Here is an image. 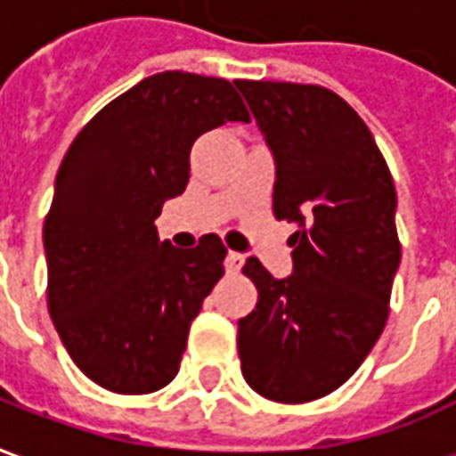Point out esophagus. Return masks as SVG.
Instances as JSON below:
<instances>
[{
	"instance_id": "esophagus-1",
	"label": "esophagus",
	"mask_w": 456,
	"mask_h": 456,
	"mask_svg": "<svg viewBox=\"0 0 456 456\" xmlns=\"http://www.w3.org/2000/svg\"><path fill=\"white\" fill-rule=\"evenodd\" d=\"M244 266V256L237 254V251H229L227 258H224V268H227V273H239Z\"/></svg>"
}]
</instances>
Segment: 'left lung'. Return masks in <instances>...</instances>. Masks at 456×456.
<instances>
[{"label": "left lung", "mask_w": 456, "mask_h": 456, "mask_svg": "<svg viewBox=\"0 0 456 456\" xmlns=\"http://www.w3.org/2000/svg\"><path fill=\"white\" fill-rule=\"evenodd\" d=\"M237 87L276 160V219L297 224L290 276L273 278L254 256L244 264L258 303L239 320L241 373L268 401H315L362 366L386 327L401 264L395 188L339 94L271 80Z\"/></svg>", "instance_id": "8db88e82"}]
</instances>
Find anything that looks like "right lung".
Here are the masks:
<instances>
[{"instance_id": "add662e5", "label": "right lung", "mask_w": 456, "mask_h": 456, "mask_svg": "<svg viewBox=\"0 0 456 456\" xmlns=\"http://www.w3.org/2000/svg\"><path fill=\"white\" fill-rule=\"evenodd\" d=\"M248 119L227 80L166 70L100 110L65 153L44 224L48 313L107 391L141 395L175 379L227 248L217 234L175 248L153 222L188 185L195 139Z\"/></svg>"}]
</instances>
